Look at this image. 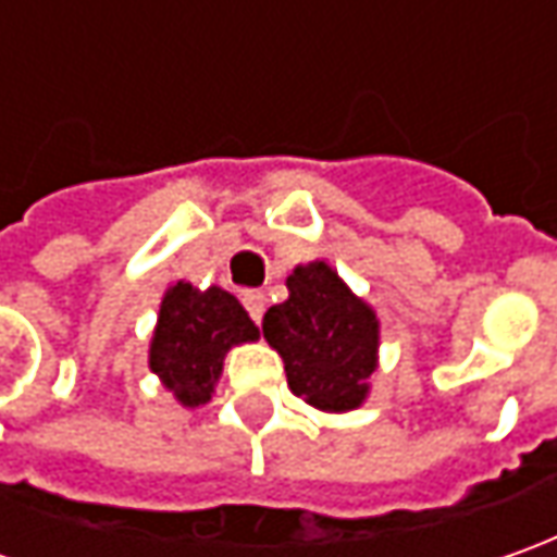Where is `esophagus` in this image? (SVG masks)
Here are the masks:
<instances>
[{"label":"esophagus","mask_w":557,"mask_h":557,"mask_svg":"<svg viewBox=\"0 0 557 557\" xmlns=\"http://www.w3.org/2000/svg\"><path fill=\"white\" fill-rule=\"evenodd\" d=\"M242 300H245L247 315H250L253 322H260V319H263V312H267V294H260V290H247Z\"/></svg>","instance_id":"1"}]
</instances>
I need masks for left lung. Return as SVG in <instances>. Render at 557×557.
<instances>
[{
  "mask_svg": "<svg viewBox=\"0 0 557 557\" xmlns=\"http://www.w3.org/2000/svg\"><path fill=\"white\" fill-rule=\"evenodd\" d=\"M288 290L263 315V337L285 359L288 387L322 412L356 409L377 362L374 312L329 263L294 269Z\"/></svg>",
  "mask_w": 557,
  "mask_h": 557,
  "instance_id": "1",
  "label": "left lung"
}]
</instances>
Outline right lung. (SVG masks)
<instances>
[{
  "label": "right lung",
  "mask_w": 557,
  "mask_h": 557,
  "mask_svg": "<svg viewBox=\"0 0 557 557\" xmlns=\"http://www.w3.org/2000/svg\"><path fill=\"white\" fill-rule=\"evenodd\" d=\"M257 337L260 329L228 290H198L176 282L163 294L151 341V372L183 406H201L213 394L228 347Z\"/></svg>",
  "instance_id": "1"
}]
</instances>
